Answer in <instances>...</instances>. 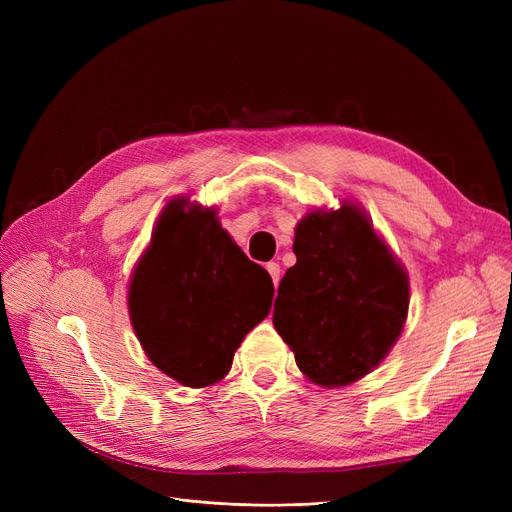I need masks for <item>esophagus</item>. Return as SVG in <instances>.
<instances>
[{
	"instance_id": "1",
	"label": "esophagus",
	"mask_w": 512,
	"mask_h": 512,
	"mask_svg": "<svg viewBox=\"0 0 512 512\" xmlns=\"http://www.w3.org/2000/svg\"><path fill=\"white\" fill-rule=\"evenodd\" d=\"M267 271H269V275H271L273 284H275V286L280 284V273H282L280 265H277V262H267Z\"/></svg>"
}]
</instances>
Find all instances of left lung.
<instances>
[{
  "mask_svg": "<svg viewBox=\"0 0 512 512\" xmlns=\"http://www.w3.org/2000/svg\"><path fill=\"white\" fill-rule=\"evenodd\" d=\"M273 324L303 374L344 386L374 369L404 329L410 288L361 209L312 211L294 230Z\"/></svg>",
  "mask_w": 512,
  "mask_h": 512,
  "instance_id": "1",
  "label": "left lung"
}]
</instances>
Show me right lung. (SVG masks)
Wrapping results in <instances>:
<instances>
[{
  "label": "right lung",
  "instance_id": "1",
  "mask_svg": "<svg viewBox=\"0 0 512 512\" xmlns=\"http://www.w3.org/2000/svg\"><path fill=\"white\" fill-rule=\"evenodd\" d=\"M170 203L130 284V318L151 363L185 386L222 380L271 299V275L211 209Z\"/></svg>",
  "mask_w": 512,
  "mask_h": 512
}]
</instances>
